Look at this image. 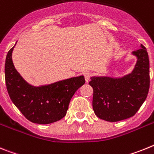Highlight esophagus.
Here are the masks:
<instances>
[{"label": "esophagus", "mask_w": 154, "mask_h": 154, "mask_svg": "<svg viewBox=\"0 0 154 154\" xmlns=\"http://www.w3.org/2000/svg\"><path fill=\"white\" fill-rule=\"evenodd\" d=\"M91 77V73H89V72H87V73H85V81H86V83L89 82Z\"/></svg>", "instance_id": "1"}]
</instances>
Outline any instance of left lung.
Here are the masks:
<instances>
[{"label":"left lung","mask_w":154,"mask_h":154,"mask_svg":"<svg viewBox=\"0 0 154 154\" xmlns=\"http://www.w3.org/2000/svg\"><path fill=\"white\" fill-rule=\"evenodd\" d=\"M137 57L132 73L119 78L92 77L93 110L108 122L126 119L136 114L147 97L149 88V61L145 46L133 52Z\"/></svg>","instance_id":"8db88e82"}]
</instances>
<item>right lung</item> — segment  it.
I'll return each mask as SVG.
<instances>
[{
	"label": "right lung",
	"mask_w": 154,
	"mask_h": 154,
	"mask_svg": "<svg viewBox=\"0 0 154 154\" xmlns=\"http://www.w3.org/2000/svg\"><path fill=\"white\" fill-rule=\"evenodd\" d=\"M14 47L8 53L5 68L7 90L12 102L28 120L34 123L49 124L60 120L66 116L74 93L85 85L84 76L51 85L32 86L14 68L11 57Z\"/></svg>",
	"instance_id": "add662e5"
}]
</instances>
